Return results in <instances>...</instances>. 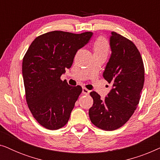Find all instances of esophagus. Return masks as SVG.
Returning <instances> with one entry per match:
<instances>
[{
    "instance_id": "34e87169",
    "label": "esophagus",
    "mask_w": 160,
    "mask_h": 160,
    "mask_svg": "<svg viewBox=\"0 0 160 160\" xmlns=\"http://www.w3.org/2000/svg\"><path fill=\"white\" fill-rule=\"evenodd\" d=\"M89 92H90V91H89V89H87V88H85V87H83V89H82L83 94H84V95H89Z\"/></svg>"
}]
</instances>
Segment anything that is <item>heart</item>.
<instances>
[{
	"label": "heart",
	"instance_id": "obj_1",
	"mask_svg": "<svg viewBox=\"0 0 160 160\" xmlns=\"http://www.w3.org/2000/svg\"><path fill=\"white\" fill-rule=\"evenodd\" d=\"M94 50L96 53H103L107 54L109 51V44L106 38L100 37L94 43Z\"/></svg>",
	"mask_w": 160,
	"mask_h": 160
}]
</instances>
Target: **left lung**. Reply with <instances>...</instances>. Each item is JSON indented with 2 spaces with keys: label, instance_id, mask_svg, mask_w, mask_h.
I'll return each instance as SVG.
<instances>
[{
  "label": "left lung",
  "instance_id": "left-lung-1",
  "mask_svg": "<svg viewBox=\"0 0 160 160\" xmlns=\"http://www.w3.org/2000/svg\"><path fill=\"white\" fill-rule=\"evenodd\" d=\"M111 55L103 77L112 89L104 100L95 91L89 116L94 125L103 130H114L130 119L137 108L144 84V65L140 52L132 41L111 32Z\"/></svg>",
  "mask_w": 160,
  "mask_h": 160
}]
</instances>
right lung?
<instances>
[{"mask_svg": "<svg viewBox=\"0 0 160 160\" xmlns=\"http://www.w3.org/2000/svg\"><path fill=\"white\" fill-rule=\"evenodd\" d=\"M92 36V32H47L34 39L24 56L26 101L36 121L48 130H58L68 122L82 88L70 86L60 76Z\"/></svg>", "mask_w": 160, "mask_h": 160, "instance_id": "obj_1", "label": "right lung"}]
</instances>
